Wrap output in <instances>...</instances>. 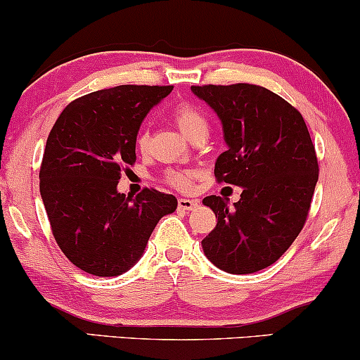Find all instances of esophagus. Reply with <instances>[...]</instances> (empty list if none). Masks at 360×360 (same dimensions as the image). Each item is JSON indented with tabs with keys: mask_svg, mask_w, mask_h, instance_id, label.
<instances>
[{
	"mask_svg": "<svg viewBox=\"0 0 360 360\" xmlns=\"http://www.w3.org/2000/svg\"><path fill=\"white\" fill-rule=\"evenodd\" d=\"M177 206H179V210H183V212H191V210H196L198 206H200V201L181 198V200L177 201Z\"/></svg>",
	"mask_w": 360,
	"mask_h": 360,
	"instance_id": "obj_1",
	"label": "esophagus"
}]
</instances>
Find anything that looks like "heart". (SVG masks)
<instances>
[{
  "label": "heart",
  "instance_id": "b5f03b06",
  "mask_svg": "<svg viewBox=\"0 0 360 360\" xmlns=\"http://www.w3.org/2000/svg\"><path fill=\"white\" fill-rule=\"evenodd\" d=\"M172 118H174L179 130L189 140L194 135L201 134V131H208V122H206V118L193 105H188V103L177 105L174 111H172ZM137 147L140 150H147L148 134L146 130H142L137 135ZM194 177H196V171H193V169H172V171L166 172V181L177 189H188L193 184Z\"/></svg>",
  "mask_w": 360,
  "mask_h": 360
}]
</instances>
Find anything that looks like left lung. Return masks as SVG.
Here are the masks:
<instances>
[{"instance_id": "8db88e82", "label": "left lung", "mask_w": 360, "mask_h": 360, "mask_svg": "<svg viewBox=\"0 0 360 360\" xmlns=\"http://www.w3.org/2000/svg\"><path fill=\"white\" fill-rule=\"evenodd\" d=\"M218 115L226 150L214 162L218 183L240 186L229 208L220 196L203 205L218 217L201 240L218 269L250 274L269 267L296 240L318 181V160L303 117L262 86H191Z\"/></svg>"}]
</instances>
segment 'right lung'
I'll return each mask as SVG.
<instances>
[{
	"label": "right lung",
	"mask_w": 360,
	"mask_h": 360,
	"mask_svg": "<svg viewBox=\"0 0 360 360\" xmlns=\"http://www.w3.org/2000/svg\"><path fill=\"white\" fill-rule=\"evenodd\" d=\"M172 86L123 84L77 98L49 134L40 194L60 250L76 267L110 278L142 257L155 225L177 200L143 189L135 200L118 193L123 166L135 162L143 118Z\"/></svg>",
	"instance_id": "obj_1"
}]
</instances>
